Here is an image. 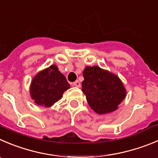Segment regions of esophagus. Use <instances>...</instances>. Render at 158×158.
Masks as SVG:
<instances>
[{"label":"esophagus","instance_id":"obj_1","mask_svg":"<svg viewBox=\"0 0 158 158\" xmlns=\"http://www.w3.org/2000/svg\"><path fill=\"white\" fill-rule=\"evenodd\" d=\"M73 85H74L75 86H76V87H80V86H81L80 82H79L78 80L76 81V82H73Z\"/></svg>","mask_w":158,"mask_h":158}]
</instances>
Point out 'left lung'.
Returning <instances> with one entry per match:
<instances>
[{
    "label": "left lung",
    "instance_id": "8db88e82",
    "mask_svg": "<svg viewBox=\"0 0 158 158\" xmlns=\"http://www.w3.org/2000/svg\"><path fill=\"white\" fill-rule=\"evenodd\" d=\"M82 75V92L91 108L98 114L112 112L125 99L126 89L115 75L98 66H87Z\"/></svg>",
    "mask_w": 158,
    "mask_h": 158
}]
</instances>
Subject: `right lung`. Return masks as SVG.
<instances>
[{
    "mask_svg": "<svg viewBox=\"0 0 158 158\" xmlns=\"http://www.w3.org/2000/svg\"><path fill=\"white\" fill-rule=\"evenodd\" d=\"M69 86L66 78L54 64L39 72L32 79L31 97L38 105L51 107L61 99Z\"/></svg>",
    "mask_w": 158,
    "mask_h": 158,
    "instance_id": "obj_1",
    "label": "right lung"
}]
</instances>
